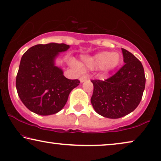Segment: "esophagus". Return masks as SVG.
<instances>
[{"instance_id":"esophagus-1","label":"esophagus","mask_w":161,"mask_h":161,"mask_svg":"<svg viewBox=\"0 0 161 161\" xmlns=\"http://www.w3.org/2000/svg\"><path fill=\"white\" fill-rule=\"evenodd\" d=\"M80 80L81 82H84V81H85L86 80H87V77L86 76H81Z\"/></svg>"}]
</instances>
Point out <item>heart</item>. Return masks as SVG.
I'll use <instances>...</instances> for the list:
<instances>
[{
  "label": "heart",
  "instance_id": "b5f03b06",
  "mask_svg": "<svg viewBox=\"0 0 161 161\" xmlns=\"http://www.w3.org/2000/svg\"><path fill=\"white\" fill-rule=\"evenodd\" d=\"M120 61L119 54L102 52L91 57L83 58V63L86 66L91 69H101L108 72L117 67Z\"/></svg>",
  "mask_w": 161,
  "mask_h": 161
}]
</instances>
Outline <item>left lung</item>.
<instances>
[{
    "label": "left lung",
    "mask_w": 161,
    "mask_h": 161,
    "mask_svg": "<svg viewBox=\"0 0 161 161\" xmlns=\"http://www.w3.org/2000/svg\"><path fill=\"white\" fill-rule=\"evenodd\" d=\"M122 52L125 64L114 75L105 80H91L92 105L98 114L107 118H120L135 110L145 88L142 63L126 49Z\"/></svg>",
    "instance_id": "1"
}]
</instances>
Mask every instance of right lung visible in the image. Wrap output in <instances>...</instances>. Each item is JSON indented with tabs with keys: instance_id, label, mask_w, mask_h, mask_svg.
Instances as JSON below:
<instances>
[{
	"instance_id": "right-lung-1",
	"label": "right lung",
	"mask_w": 161,
	"mask_h": 161,
	"mask_svg": "<svg viewBox=\"0 0 161 161\" xmlns=\"http://www.w3.org/2000/svg\"><path fill=\"white\" fill-rule=\"evenodd\" d=\"M69 48L65 44H37L22 55L16 87L20 100L31 112L40 115L60 112L71 90L80 85V80L65 78L54 65L58 53Z\"/></svg>"
}]
</instances>
